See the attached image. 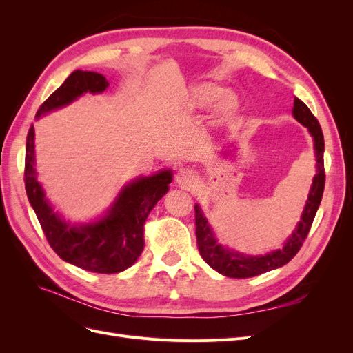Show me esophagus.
<instances>
[{"mask_svg":"<svg viewBox=\"0 0 353 353\" xmlns=\"http://www.w3.org/2000/svg\"><path fill=\"white\" fill-rule=\"evenodd\" d=\"M191 170L190 169H179L176 174V183L181 187H188L191 184Z\"/></svg>","mask_w":353,"mask_h":353,"instance_id":"34e87169","label":"esophagus"}]
</instances>
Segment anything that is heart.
Masks as SVG:
<instances>
[{
  "mask_svg": "<svg viewBox=\"0 0 353 353\" xmlns=\"http://www.w3.org/2000/svg\"><path fill=\"white\" fill-rule=\"evenodd\" d=\"M216 102V114L221 119H228L239 108L237 99L227 94V90L218 83L203 82L190 90V104L194 109H209Z\"/></svg>",
  "mask_w": 353,
  "mask_h": 353,
  "instance_id": "1",
  "label": "heart"
}]
</instances>
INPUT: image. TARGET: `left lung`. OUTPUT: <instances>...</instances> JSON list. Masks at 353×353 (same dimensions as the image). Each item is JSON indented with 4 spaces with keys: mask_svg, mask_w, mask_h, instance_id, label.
Returning <instances> with one entry per match:
<instances>
[{
    "mask_svg": "<svg viewBox=\"0 0 353 353\" xmlns=\"http://www.w3.org/2000/svg\"><path fill=\"white\" fill-rule=\"evenodd\" d=\"M293 116L297 122H301L307 128V131L314 137L315 157H316V175L314 176L311 191H309L307 201L305 205L303 213L299 221L296 230L290 237L287 239L283 249L266 253L265 256H244L239 252H234L225 245L218 243L215 234L203 215L199 205L194 206L196 210V237L197 248L205 261L213 270L222 275L231 276V279H249V276L261 275L263 272L272 271L275 268L290 262L296 253L301 250L307 232L311 230L316 210L321 203L324 185H325V172H324V135L321 126L316 117L309 110L307 105L299 99H294Z\"/></svg>",
    "mask_w": 353,
    "mask_h": 353,
    "instance_id": "left-lung-1",
    "label": "left lung"
}]
</instances>
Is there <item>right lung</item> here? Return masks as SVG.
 <instances>
[{
	"mask_svg": "<svg viewBox=\"0 0 353 353\" xmlns=\"http://www.w3.org/2000/svg\"><path fill=\"white\" fill-rule=\"evenodd\" d=\"M109 82L101 73L74 70L41 104L37 117L70 104L85 92H103ZM35 131L29 128L25 156V188L30 206L48 244L63 261L97 274H117L130 268L144 249V223L148 213L172 183L170 170L141 176L122 188L109 212L97 222L72 225L52 210L37 179Z\"/></svg>",
	"mask_w": 353,
	"mask_h": 353,
	"instance_id": "right-lung-1",
	"label": "right lung"
}]
</instances>
